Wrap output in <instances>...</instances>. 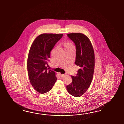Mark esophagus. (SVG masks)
<instances>
[{
	"label": "esophagus",
	"mask_w": 124,
	"mask_h": 124,
	"mask_svg": "<svg viewBox=\"0 0 124 124\" xmlns=\"http://www.w3.org/2000/svg\"><path fill=\"white\" fill-rule=\"evenodd\" d=\"M59 74L60 75V77H62V78L65 76V74H61V73H59Z\"/></svg>",
	"instance_id": "1"
}]
</instances>
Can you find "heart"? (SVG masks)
Returning a JSON list of instances; mask_svg holds the SVG:
<instances>
[{
  "label": "heart",
  "instance_id": "1",
  "mask_svg": "<svg viewBox=\"0 0 124 124\" xmlns=\"http://www.w3.org/2000/svg\"><path fill=\"white\" fill-rule=\"evenodd\" d=\"M65 46L66 48L67 47H69V46H74V45H73L70 42H68V43H66V44H65Z\"/></svg>",
  "mask_w": 124,
  "mask_h": 124
}]
</instances>
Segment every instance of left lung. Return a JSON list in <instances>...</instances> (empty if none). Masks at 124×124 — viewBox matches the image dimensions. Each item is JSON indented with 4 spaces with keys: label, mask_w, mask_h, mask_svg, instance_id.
Wrapping results in <instances>:
<instances>
[{
    "label": "left lung",
    "mask_w": 124,
    "mask_h": 124,
    "mask_svg": "<svg viewBox=\"0 0 124 124\" xmlns=\"http://www.w3.org/2000/svg\"><path fill=\"white\" fill-rule=\"evenodd\" d=\"M67 36L76 46L75 64L80 69L75 76H71L72 82L66 86V89L71 95L79 97L87 91L92 82L95 66L94 52L91 42L85 35L73 33Z\"/></svg>",
    "instance_id": "8db88e82"
}]
</instances>
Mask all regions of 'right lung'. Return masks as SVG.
<instances>
[{
	"label": "right lung",
	"mask_w": 124,
	"mask_h": 124,
	"mask_svg": "<svg viewBox=\"0 0 124 124\" xmlns=\"http://www.w3.org/2000/svg\"><path fill=\"white\" fill-rule=\"evenodd\" d=\"M60 34H42L38 36L29 50L27 67L30 82L37 92L44 93L51 90L57 79L56 73L48 70L50 52L62 37Z\"/></svg>",
	"instance_id": "right-lung-1"
}]
</instances>
